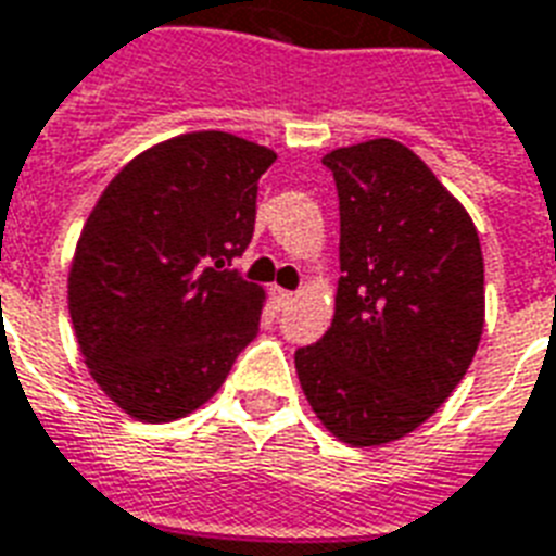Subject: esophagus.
<instances>
[{
  "label": "esophagus",
  "mask_w": 556,
  "mask_h": 556,
  "mask_svg": "<svg viewBox=\"0 0 556 556\" xmlns=\"http://www.w3.org/2000/svg\"><path fill=\"white\" fill-rule=\"evenodd\" d=\"M270 296H274V300H277V306L282 308V306H288V303H294V291H286V288H279V286H274L270 288Z\"/></svg>",
  "instance_id": "34e87169"
}]
</instances>
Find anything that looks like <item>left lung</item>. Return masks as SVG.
Masks as SVG:
<instances>
[{
    "mask_svg": "<svg viewBox=\"0 0 556 556\" xmlns=\"http://www.w3.org/2000/svg\"><path fill=\"white\" fill-rule=\"evenodd\" d=\"M341 201L332 326L296 350L300 388L355 448L402 440L452 396L484 332V256L469 212L408 146L324 156Z\"/></svg>",
    "mask_w": 556,
    "mask_h": 556,
    "instance_id": "1",
    "label": "left lung"
}]
</instances>
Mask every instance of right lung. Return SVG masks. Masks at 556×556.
<instances>
[{"mask_svg":"<svg viewBox=\"0 0 556 556\" xmlns=\"http://www.w3.org/2000/svg\"><path fill=\"white\" fill-rule=\"evenodd\" d=\"M274 160L224 130L180 134L134 156L92 206L70 317L87 370L127 417L198 410L260 332L265 288L227 265L250 244Z\"/></svg>","mask_w":556,"mask_h":556,"instance_id":"obj_1","label":"right lung"}]
</instances>
